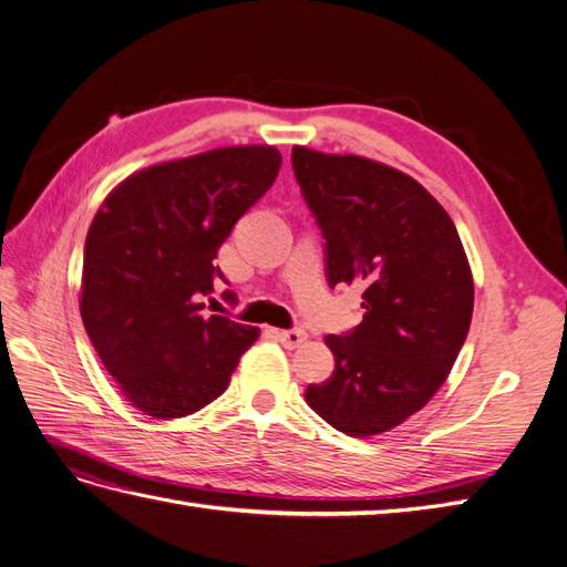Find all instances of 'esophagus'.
<instances>
[{
  "instance_id": "1",
  "label": "esophagus",
  "mask_w": 567,
  "mask_h": 567,
  "mask_svg": "<svg viewBox=\"0 0 567 567\" xmlns=\"http://www.w3.org/2000/svg\"><path fill=\"white\" fill-rule=\"evenodd\" d=\"M277 338L286 350H296L307 340V333L305 331H277Z\"/></svg>"
}]
</instances>
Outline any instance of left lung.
Returning a JSON list of instances; mask_svg holds the SVG:
<instances>
[{"label": "left lung", "mask_w": 567, "mask_h": 567, "mask_svg": "<svg viewBox=\"0 0 567 567\" xmlns=\"http://www.w3.org/2000/svg\"><path fill=\"white\" fill-rule=\"evenodd\" d=\"M300 192L326 241V279L364 288V319L326 336L331 379L305 400L336 431L371 437L431 402L471 329L473 274L447 210L390 165L293 146Z\"/></svg>", "instance_id": "obj_1"}]
</instances>
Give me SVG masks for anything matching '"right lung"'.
<instances>
[{
    "label": "right lung",
    "instance_id": "1",
    "mask_svg": "<svg viewBox=\"0 0 567 567\" xmlns=\"http://www.w3.org/2000/svg\"><path fill=\"white\" fill-rule=\"evenodd\" d=\"M281 167L274 146H225L151 165L120 182L84 241L80 315L125 400L179 419L227 390L257 326L203 317L236 219Z\"/></svg>",
    "mask_w": 567,
    "mask_h": 567
}]
</instances>
